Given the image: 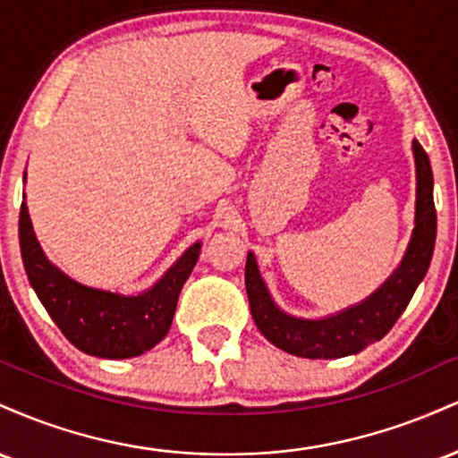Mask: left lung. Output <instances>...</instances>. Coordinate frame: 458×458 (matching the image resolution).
<instances>
[{
	"label": "left lung",
	"mask_w": 458,
	"mask_h": 458,
	"mask_svg": "<svg viewBox=\"0 0 458 458\" xmlns=\"http://www.w3.org/2000/svg\"><path fill=\"white\" fill-rule=\"evenodd\" d=\"M418 202H415L413 239L403 265L372 297L360 306L323 320H303L280 312L262 282L254 254H247L245 288L254 323L277 349L310 360H335L377 343L394 327L411 301L415 288L427 276L437 234V211L433 202V172L427 150L415 141Z\"/></svg>",
	"instance_id": "8db88e82"
}]
</instances>
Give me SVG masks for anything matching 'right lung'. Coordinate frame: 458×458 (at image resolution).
<instances>
[{
	"label": "right lung",
	"mask_w": 458,
	"mask_h": 458,
	"mask_svg": "<svg viewBox=\"0 0 458 458\" xmlns=\"http://www.w3.org/2000/svg\"><path fill=\"white\" fill-rule=\"evenodd\" d=\"M19 243L31 288L54 323L79 351L105 360L141 355L165 338L182 284L199 256V243L191 245L148 293L120 297L81 286L57 271L36 241L25 202L19 213Z\"/></svg>",
	"instance_id": "right-lung-1"
}]
</instances>
